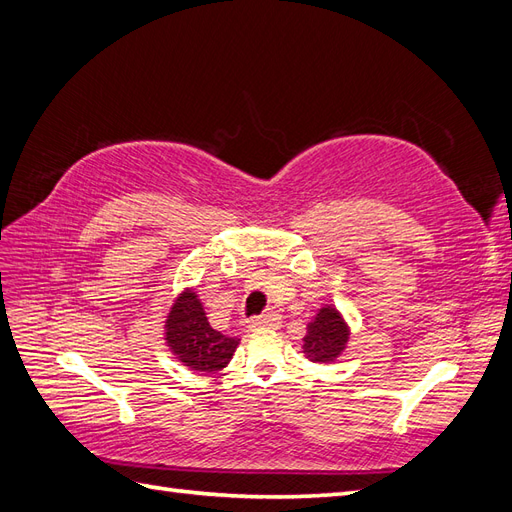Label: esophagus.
<instances>
[{
    "instance_id": "obj_1",
    "label": "esophagus",
    "mask_w": 512,
    "mask_h": 512,
    "mask_svg": "<svg viewBox=\"0 0 512 512\" xmlns=\"http://www.w3.org/2000/svg\"><path fill=\"white\" fill-rule=\"evenodd\" d=\"M277 314L275 312H267V314H260L258 318H254L250 324H247V327L250 329H260V327H275L277 324Z\"/></svg>"
}]
</instances>
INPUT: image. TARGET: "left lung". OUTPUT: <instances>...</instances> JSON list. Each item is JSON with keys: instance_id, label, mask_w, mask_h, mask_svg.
Returning <instances> with one entry per match:
<instances>
[{"instance_id": "obj_1", "label": "left lung", "mask_w": 512, "mask_h": 512, "mask_svg": "<svg viewBox=\"0 0 512 512\" xmlns=\"http://www.w3.org/2000/svg\"><path fill=\"white\" fill-rule=\"evenodd\" d=\"M350 342V327L335 305H322L316 316L307 322L303 337V354L307 361L318 365L335 363Z\"/></svg>"}]
</instances>
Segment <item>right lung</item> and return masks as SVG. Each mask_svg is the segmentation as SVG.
<instances>
[{
  "instance_id": "right-lung-1",
  "label": "right lung",
  "mask_w": 512,
  "mask_h": 512,
  "mask_svg": "<svg viewBox=\"0 0 512 512\" xmlns=\"http://www.w3.org/2000/svg\"><path fill=\"white\" fill-rule=\"evenodd\" d=\"M164 342L175 359L196 374L222 371L235 354L239 339L215 331L196 288H183L164 320Z\"/></svg>"
}]
</instances>
